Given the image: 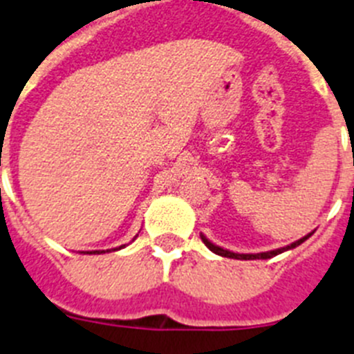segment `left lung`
Here are the masks:
<instances>
[{"instance_id":"obj_1","label":"left lung","mask_w":354,"mask_h":354,"mask_svg":"<svg viewBox=\"0 0 354 354\" xmlns=\"http://www.w3.org/2000/svg\"><path fill=\"white\" fill-rule=\"evenodd\" d=\"M310 236H312V232L306 234V236L301 237V239L294 241V243H290V245L283 246V248L271 250V252H262V253H234V252H230V250H225V248H221V246H216L214 243H211V241H209L207 237L204 236V234H200V237H202V241H204V245L207 246V248L211 250L212 253H216V255H221V257L237 259V261H255V259H271V257H274V255H278V253H283V252H287V250L296 248V246L301 245L303 241H306Z\"/></svg>"}]
</instances>
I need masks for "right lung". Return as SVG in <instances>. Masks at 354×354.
Masks as SVG:
<instances>
[{
    "label": "right lung",
    "mask_w": 354,
    "mask_h": 354,
    "mask_svg": "<svg viewBox=\"0 0 354 354\" xmlns=\"http://www.w3.org/2000/svg\"><path fill=\"white\" fill-rule=\"evenodd\" d=\"M124 246H126V245L118 246V248H113V252H115V250H120V248H124ZM108 252H109V250H108ZM81 253H88V255H92V253H93V255H95V253H97V255H99V253H104V250H102V252H101V250H93V252H81Z\"/></svg>",
    "instance_id": "1"
}]
</instances>
